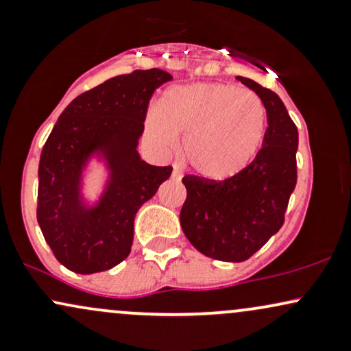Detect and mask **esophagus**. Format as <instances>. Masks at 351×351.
Segmentation results:
<instances>
[{"mask_svg":"<svg viewBox=\"0 0 351 351\" xmlns=\"http://www.w3.org/2000/svg\"><path fill=\"white\" fill-rule=\"evenodd\" d=\"M173 176H176V178L180 176V171H178V168H176V167H175V170H173Z\"/></svg>","mask_w":351,"mask_h":351,"instance_id":"esophagus-1","label":"esophagus"}]
</instances>
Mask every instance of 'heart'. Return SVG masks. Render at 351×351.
Segmentation results:
<instances>
[{"mask_svg":"<svg viewBox=\"0 0 351 351\" xmlns=\"http://www.w3.org/2000/svg\"><path fill=\"white\" fill-rule=\"evenodd\" d=\"M265 108L247 88L229 84L175 87L147 115V135L162 152L183 140V158L196 175L224 180L247 167L264 136Z\"/></svg>","mask_w":351,"mask_h":351,"instance_id":"1","label":"heart"}]
</instances>
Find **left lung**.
Returning a JSON list of instances; mask_svg holds the SVG:
<instances>
[{"mask_svg":"<svg viewBox=\"0 0 351 351\" xmlns=\"http://www.w3.org/2000/svg\"><path fill=\"white\" fill-rule=\"evenodd\" d=\"M263 100L267 130L263 148L244 170L226 180L186 175L180 213L184 236L204 256L243 263L282 228L297 183L299 132L279 95L251 79L237 77Z\"/></svg>","mask_w":351,"mask_h":351,"instance_id":"8db88e82","label":"left lung"}]
</instances>
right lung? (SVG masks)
<instances>
[{
    "mask_svg": "<svg viewBox=\"0 0 351 351\" xmlns=\"http://www.w3.org/2000/svg\"><path fill=\"white\" fill-rule=\"evenodd\" d=\"M173 77L162 69L117 75L64 108L39 160L38 223L52 254L77 274L108 271L130 254L135 215L171 167H153L136 152L153 92ZM102 152L111 181L97 207L80 199V175Z\"/></svg>",
    "mask_w": 351,
    "mask_h": 351,
    "instance_id": "obj_1",
    "label": "right lung"
}]
</instances>
